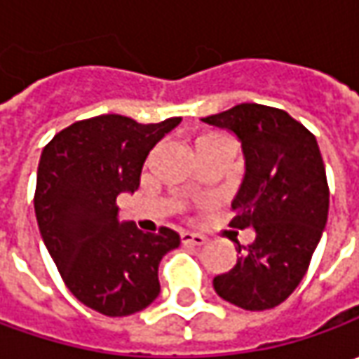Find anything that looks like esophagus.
<instances>
[{"mask_svg":"<svg viewBox=\"0 0 359 359\" xmlns=\"http://www.w3.org/2000/svg\"><path fill=\"white\" fill-rule=\"evenodd\" d=\"M182 241L186 243V245H203L205 243V238L201 236V233H191V231H184L182 233Z\"/></svg>","mask_w":359,"mask_h":359,"instance_id":"34e87169","label":"esophagus"}]
</instances>
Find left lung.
Here are the masks:
<instances>
[{
  "instance_id": "left-lung-1",
  "label": "left lung",
  "mask_w": 359,
  "mask_h": 359,
  "mask_svg": "<svg viewBox=\"0 0 359 359\" xmlns=\"http://www.w3.org/2000/svg\"><path fill=\"white\" fill-rule=\"evenodd\" d=\"M238 137L245 173L231 201V228H252L238 264L215 276L222 299L250 311L280 306L304 280L324 233L330 189L313 133L283 109L240 104L201 119Z\"/></svg>"
}]
</instances>
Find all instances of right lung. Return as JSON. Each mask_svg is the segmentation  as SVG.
<instances>
[{"label": "right lung", "mask_w": 359, "mask_h": 359, "mask_svg": "<svg viewBox=\"0 0 359 359\" xmlns=\"http://www.w3.org/2000/svg\"><path fill=\"white\" fill-rule=\"evenodd\" d=\"M182 118L137 123L126 116L76 121L39 158L35 217L69 292L109 318L145 310L159 296L161 257L180 245L170 228L144 233L119 222V194H133L147 154Z\"/></svg>", "instance_id": "add662e5"}]
</instances>
